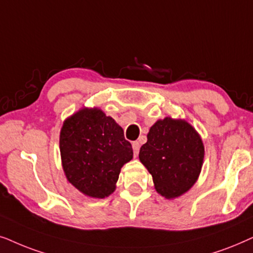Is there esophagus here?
Listing matches in <instances>:
<instances>
[{"mask_svg": "<svg viewBox=\"0 0 253 253\" xmlns=\"http://www.w3.org/2000/svg\"><path fill=\"white\" fill-rule=\"evenodd\" d=\"M132 147H133V151H134V156L136 157L137 154H139V150H140V143L137 142V141H134Z\"/></svg>", "mask_w": 253, "mask_h": 253, "instance_id": "34e87169", "label": "esophagus"}]
</instances>
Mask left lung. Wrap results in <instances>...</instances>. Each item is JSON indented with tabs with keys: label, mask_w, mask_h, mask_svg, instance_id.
I'll return each mask as SVG.
<instances>
[{
	"label": "left lung",
	"mask_w": 253,
	"mask_h": 253,
	"mask_svg": "<svg viewBox=\"0 0 253 253\" xmlns=\"http://www.w3.org/2000/svg\"><path fill=\"white\" fill-rule=\"evenodd\" d=\"M204 157L200 134L185 119L171 117L150 127L139 154L155 190L166 199H176L191 190L200 176Z\"/></svg>",
	"instance_id": "1"
}]
</instances>
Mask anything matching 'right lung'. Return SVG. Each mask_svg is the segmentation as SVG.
Wrapping results in <instances>:
<instances>
[{
  "mask_svg": "<svg viewBox=\"0 0 253 253\" xmlns=\"http://www.w3.org/2000/svg\"><path fill=\"white\" fill-rule=\"evenodd\" d=\"M60 154L67 180L95 199L116 191L121 168L133 158L123 128L98 107H82L63 121Z\"/></svg>",
  "mask_w": 253,
  "mask_h": 253,
  "instance_id": "obj_1",
  "label": "right lung"
}]
</instances>
